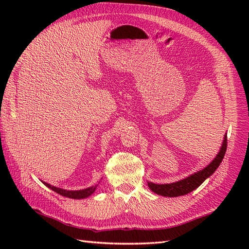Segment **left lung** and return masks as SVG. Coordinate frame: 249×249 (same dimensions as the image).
<instances>
[{
	"instance_id": "left-lung-1",
	"label": "left lung",
	"mask_w": 249,
	"mask_h": 249,
	"mask_svg": "<svg viewBox=\"0 0 249 249\" xmlns=\"http://www.w3.org/2000/svg\"><path fill=\"white\" fill-rule=\"evenodd\" d=\"M227 151V134L225 135L223 145L220 147V151L214 158V160L210 163L208 167H205L202 170L198 171L197 173L192 174V176L183 178L181 181L171 183V184H154L149 182L150 189L153 193L157 195L165 196V197H178V196H184L187 195L190 192H193L196 188H198L201 184H202L206 178L215 172L216 169H217L220 165V162L223 161L224 156Z\"/></svg>"
}]
</instances>
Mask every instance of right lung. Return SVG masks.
I'll use <instances>...</instances> for the list:
<instances>
[{
  "label": "right lung",
  "instance_id": "obj_1",
  "mask_svg": "<svg viewBox=\"0 0 249 249\" xmlns=\"http://www.w3.org/2000/svg\"><path fill=\"white\" fill-rule=\"evenodd\" d=\"M47 187H49L50 189L53 190V192L60 194L61 196H64V197L67 198H72V199H83V198H87L89 196H91L94 192L95 189H96L97 185H95V186L92 187H89L87 189H82V190H65V189H62V188H57L54 186H51L50 184H47L44 183Z\"/></svg>",
  "mask_w": 249,
  "mask_h": 249
}]
</instances>
